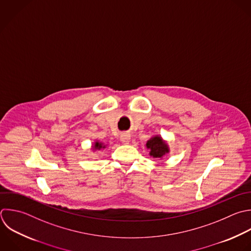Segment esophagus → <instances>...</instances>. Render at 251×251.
Returning a JSON list of instances; mask_svg holds the SVG:
<instances>
[{
    "label": "esophagus",
    "instance_id": "esophagus-1",
    "mask_svg": "<svg viewBox=\"0 0 251 251\" xmlns=\"http://www.w3.org/2000/svg\"><path fill=\"white\" fill-rule=\"evenodd\" d=\"M121 141H122L124 144H128V143H129V141H130V137H129V135H126V134L123 135V136L121 137Z\"/></svg>",
    "mask_w": 251,
    "mask_h": 251
}]
</instances>
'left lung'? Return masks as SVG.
I'll return each instance as SVG.
<instances>
[{
    "instance_id": "8db88e82",
    "label": "left lung",
    "mask_w": 251,
    "mask_h": 251,
    "mask_svg": "<svg viewBox=\"0 0 251 251\" xmlns=\"http://www.w3.org/2000/svg\"><path fill=\"white\" fill-rule=\"evenodd\" d=\"M146 147L150 150L149 155L153 158L163 159V157L170 152V147L167 141H165L160 135L152 136L147 141Z\"/></svg>"
}]
</instances>
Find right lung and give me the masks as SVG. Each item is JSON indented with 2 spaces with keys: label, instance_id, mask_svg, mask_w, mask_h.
<instances>
[{
  "label": "right lung",
  "instance_id": "1",
  "mask_svg": "<svg viewBox=\"0 0 251 251\" xmlns=\"http://www.w3.org/2000/svg\"><path fill=\"white\" fill-rule=\"evenodd\" d=\"M106 144L104 142H101L99 140H96L93 145H92V150L96 151V150H101V149H105L106 148Z\"/></svg>",
  "mask_w": 251,
  "mask_h": 251
}]
</instances>
